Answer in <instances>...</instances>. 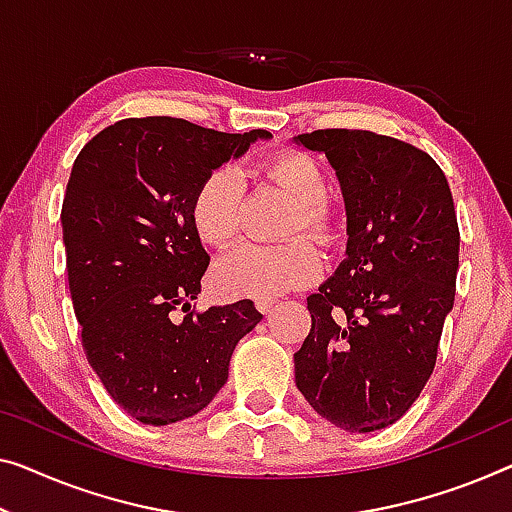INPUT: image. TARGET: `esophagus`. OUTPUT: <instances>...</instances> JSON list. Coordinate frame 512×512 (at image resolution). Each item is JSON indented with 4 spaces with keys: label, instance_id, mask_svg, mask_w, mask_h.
<instances>
[{
    "label": "esophagus",
    "instance_id": "34e87169",
    "mask_svg": "<svg viewBox=\"0 0 512 512\" xmlns=\"http://www.w3.org/2000/svg\"><path fill=\"white\" fill-rule=\"evenodd\" d=\"M273 303H276V299H271V296H259V299H255V308L266 315L273 308Z\"/></svg>",
    "mask_w": 512,
    "mask_h": 512
}]
</instances>
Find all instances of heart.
I'll return each instance as SVG.
<instances>
[{"label":"heart","instance_id":"1","mask_svg":"<svg viewBox=\"0 0 512 512\" xmlns=\"http://www.w3.org/2000/svg\"><path fill=\"white\" fill-rule=\"evenodd\" d=\"M264 174L299 204L289 218L285 234L305 232L312 239L329 243L333 239V223L326 202L331 188L317 160L301 151H282L264 165ZM243 195L246 186L241 174L230 165L218 167L200 183L190 207V218L207 246L227 248L239 236ZM319 271V250L303 236H294L280 246L246 243L236 248L216 264L213 282L227 296H278L315 280Z\"/></svg>","mask_w":512,"mask_h":512}]
</instances>
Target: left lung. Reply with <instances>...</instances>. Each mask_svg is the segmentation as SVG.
<instances>
[{"mask_svg":"<svg viewBox=\"0 0 512 512\" xmlns=\"http://www.w3.org/2000/svg\"><path fill=\"white\" fill-rule=\"evenodd\" d=\"M294 142L329 158L349 236L308 296L296 388L333 425L375 432L407 414L437 363L460 264L453 195L432 156L395 137L326 128Z\"/></svg>","mask_w":512,"mask_h":512,"instance_id":"obj_1","label":"left lung"}]
</instances>
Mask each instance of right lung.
I'll return each mask as SVG.
<instances>
[{
	"label": "right lung",
	"mask_w": 512,
	"mask_h": 512,
	"mask_svg": "<svg viewBox=\"0 0 512 512\" xmlns=\"http://www.w3.org/2000/svg\"><path fill=\"white\" fill-rule=\"evenodd\" d=\"M269 137L174 117L124 119L75 158L61 230L82 347L110 398L144 425L207 407L236 342L262 319L248 299L190 310L209 266L190 207L207 174ZM179 307L187 315L174 323Z\"/></svg>",
	"instance_id": "obj_1"
}]
</instances>
